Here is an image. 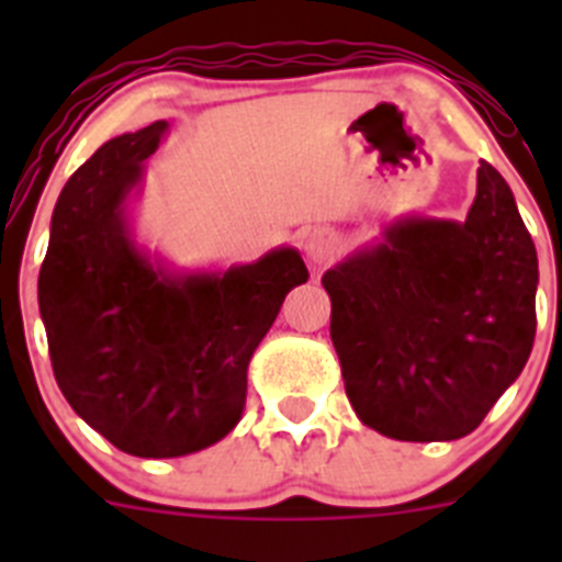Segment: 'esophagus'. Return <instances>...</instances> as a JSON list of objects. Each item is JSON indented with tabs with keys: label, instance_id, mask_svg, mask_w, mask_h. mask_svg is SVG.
Segmentation results:
<instances>
[{
	"label": "esophagus",
	"instance_id": "obj_1",
	"mask_svg": "<svg viewBox=\"0 0 562 562\" xmlns=\"http://www.w3.org/2000/svg\"><path fill=\"white\" fill-rule=\"evenodd\" d=\"M304 252L312 265H317V267L326 265V261H331L337 252L335 233L326 231V227H321V231H312L304 241Z\"/></svg>",
	"mask_w": 562,
	"mask_h": 562
}]
</instances>
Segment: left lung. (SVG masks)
I'll return each instance as SVG.
<instances>
[{"label":"left lung","mask_w":562,"mask_h":562,"mask_svg":"<svg viewBox=\"0 0 562 562\" xmlns=\"http://www.w3.org/2000/svg\"><path fill=\"white\" fill-rule=\"evenodd\" d=\"M324 286L349 402L391 439L473 434L532 355L538 252L490 162L464 222H394Z\"/></svg>","instance_id":"left-lung-1"}]
</instances>
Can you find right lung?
Listing matches in <instances>:
<instances>
[{"mask_svg": "<svg viewBox=\"0 0 562 562\" xmlns=\"http://www.w3.org/2000/svg\"><path fill=\"white\" fill-rule=\"evenodd\" d=\"M166 128L121 134L69 177L38 272L58 389L89 428L140 459L196 453L236 428L252 351L310 278L292 247L191 276L137 250L126 196Z\"/></svg>", "mask_w": 562, "mask_h": 562, "instance_id": "right-lung-1", "label": "right lung"}]
</instances>
